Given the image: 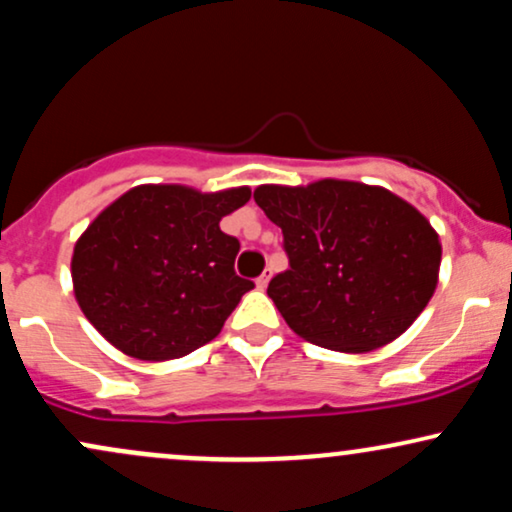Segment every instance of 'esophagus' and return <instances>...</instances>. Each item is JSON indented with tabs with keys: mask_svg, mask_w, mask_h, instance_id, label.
I'll return each instance as SVG.
<instances>
[{
	"mask_svg": "<svg viewBox=\"0 0 512 512\" xmlns=\"http://www.w3.org/2000/svg\"><path fill=\"white\" fill-rule=\"evenodd\" d=\"M269 279H272V267L264 269V272H262L260 276H257V289H267Z\"/></svg>",
	"mask_w": 512,
	"mask_h": 512,
	"instance_id": "obj_1",
	"label": "esophagus"
}]
</instances>
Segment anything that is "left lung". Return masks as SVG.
I'll return each mask as SVG.
<instances>
[{"label": "left lung", "mask_w": 512, "mask_h": 512, "mask_svg": "<svg viewBox=\"0 0 512 512\" xmlns=\"http://www.w3.org/2000/svg\"><path fill=\"white\" fill-rule=\"evenodd\" d=\"M255 202L284 233L289 269L267 293L298 337L363 354L397 339L431 301L438 233L392 192L320 180L262 185Z\"/></svg>", "instance_id": "8db88e82"}]
</instances>
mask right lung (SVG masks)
I'll return each mask as SVG.
<instances>
[{
	"label": "right lung",
	"mask_w": 512,
	"mask_h": 512,
	"mask_svg": "<svg viewBox=\"0 0 512 512\" xmlns=\"http://www.w3.org/2000/svg\"><path fill=\"white\" fill-rule=\"evenodd\" d=\"M248 199V187L125 192L76 240L74 293L88 322L139 361L180 358L211 342L255 289L233 269L238 238L219 228Z\"/></svg>",
	"instance_id": "right-lung-1"
}]
</instances>
